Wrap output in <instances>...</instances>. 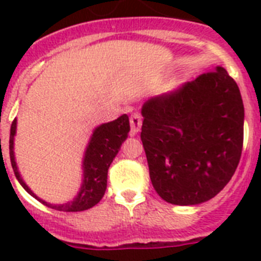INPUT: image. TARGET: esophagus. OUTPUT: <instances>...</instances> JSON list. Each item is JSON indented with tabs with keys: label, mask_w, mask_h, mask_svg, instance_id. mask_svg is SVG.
<instances>
[{
	"label": "esophagus",
	"mask_w": 261,
	"mask_h": 261,
	"mask_svg": "<svg viewBox=\"0 0 261 261\" xmlns=\"http://www.w3.org/2000/svg\"><path fill=\"white\" fill-rule=\"evenodd\" d=\"M130 124H131V135H135L141 130V126H142V116L138 114V112H134L131 114L130 116Z\"/></svg>",
	"instance_id": "1"
}]
</instances>
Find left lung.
Returning <instances> with one entry per match:
<instances>
[{"label": "left lung", "instance_id": "obj_1", "mask_svg": "<svg viewBox=\"0 0 261 261\" xmlns=\"http://www.w3.org/2000/svg\"><path fill=\"white\" fill-rule=\"evenodd\" d=\"M141 112L151 184L165 202L199 204L230 181L243 150L244 104L223 67L151 97Z\"/></svg>", "mask_w": 261, "mask_h": 261}]
</instances>
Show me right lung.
I'll return each instance as SVG.
<instances>
[{
    "mask_svg": "<svg viewBox=\"0 0 261 261\" xmlns=\"http://www.w3.org/2000/svg\"><path fill=\"white\" fill-rule=\"evenodd\" d=\"M16 127H17V120L14 119L12 126H10L9 155L14 176L18 180V182L21 184L22 188L28 194L32 195L34 198L38 199L39 202L43 203V204H46V206L51 207L54 210L75 213V211H84L88 210V208H92L104 196V192L107 190L108 168H110V165L112 164L116 154H118V151L120 150L122 143L126 141L128 131H130V122H128V116L124 114L122 116H119L114 122L104 123V124H100V126L94 128L83 160V184H81L80 192L71 202L63 203V204H51V203H47L46 200L38 198L31 191L30 187L24 182L21 174L18 172L16 160H14L13 146Z\"/></svg>",
    "mask_w": 261,
    "mask_h": 261,
    "instance_id": "right-lung-1",
    "label": "right lung"
}]
</instances>
